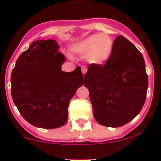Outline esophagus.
Returning a JSON list of instances; mask_svg holds the SVG:
<instances>
[{
  "label": "esophagus",
  "mask_w": 161,
  "mask_h": 161,
  "mask_svg": "<svg viewBox=\"0 0 161 161\" xmlns=\"http://www.w3.org/2000/svg\"><path fill=\"white\" fill-rule=\"evenodd\" d=\"M86 71H87L86 67V66H82V74L85 75L86 73Z\"/></svg>",
  "instance_id": "esophagus-1"
}]
</instances>
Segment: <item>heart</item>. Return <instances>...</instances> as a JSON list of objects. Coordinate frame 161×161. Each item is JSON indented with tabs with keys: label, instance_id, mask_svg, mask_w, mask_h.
Segmentation results:
<instances>
[{
	"label": "heart",
	"instance_id": "obj_1",
	"mask_svg": "<svg viewBox=\"0 0 161 161\" xmlns=\"http://www.w3.org/2000/svg\"><path fill=\"white\" fill-rule=\"evenodd\" d=\"M114 40L108 34H93L72 47V50L86 54V59L92 64H103L111 58Z\"/></svg>",
	"mask_w": 161,
	"mask_h": 161
}]
</instances>
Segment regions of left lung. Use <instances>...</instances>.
Wrapping results in <instances>:
<instances>
[{
  "mask_svg": "<svg viewBox=\"0 0 161 161\" xmlns=\"http://www.w3.org/2000/svg\"><path fill=\"white\" fill-rule=\"evenodd\" d=\"M139 50L120 35L104 65H89L84 75L92 113L99 124L121 127L136 118L145 103L148 76Z\"/></svg>",
  "mask_w": 161,
  "mask_h": 161,
  "instance_id": "8db88e82",
  "label": "left lung"
}]
</instances>
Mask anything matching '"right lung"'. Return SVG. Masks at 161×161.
Returning <instances> with one entry per match:
<instances>
[{
	"label": "right lung",
	"mask_w": 161,
	"mask_h": 161,
	"mask_svg": "<svg viewBox=\"0 0 161 161\" xmlns=\"http://www.w3.org/2000/svg\"><path fill=\"white\" fill-rule=\"evenodd\" d=\"M53 40H36L18 58L11 76V97L25 121L51 129L68 120L69 102L83 84L79 66L61 71L65 61Z\"/></svg>",
	"instance_id": "obj_1"
}]
</instances>
